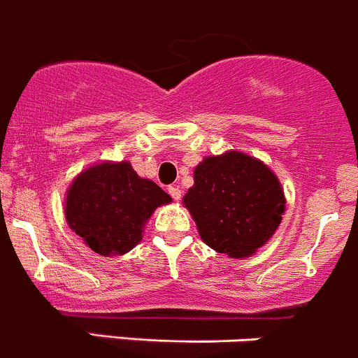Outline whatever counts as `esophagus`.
Segmentation results:
<instances>
[{
  "label": "esophagus",
  "mask_w": 358,
  "mask_h": 358,
  "mask_svg": "<svg viewBox=\"0 0 358 358\" xmlns=\"http://www.w3.org/2000/svg\"><path fill=\"white\" fill-rule=\"evenodd\" d=\"M169 193H171V196L174 198V200H180V189L178 186H171L169 187Z\"/></svg>",
  "instance_id": "esophagus-1"
}]
</instances>
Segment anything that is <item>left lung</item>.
I'll return each mask as SVG.
<instances>
[{
  "instance_id": "left-lung-1",
  "label": "left lung",
  "mask_w": 358,
  "mask_h": 358,
  "mask_svg": "<svg viewBox=\"0 0 358 358\" xmlns=\"http://www.w3.org/2000/svg\"><path fill=\"white\" fill-rule=\"evenodd\" d=\"M182 201L201 240L229 257H247L263 247L285 210L277 176L238 151L205 158Z\"/></svg>"
}]
</instances>
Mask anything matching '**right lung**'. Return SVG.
I'll use <instances>...</instances> for the list:
<instances>
[{"label":"right lung","mask_w":358,"mask_h":358,"mask_svg":"<svg viewBox=\"0 0 358 358\" xmlns=\"http://www.w3.org/2000/svg\"><path fill=\"white\" fill-rule=\"evenodd\" d=\"M169 201L171 194L153 180L139 178L129 162L101 164L71 184L66 219L94 252L116 256L141 242L144 222Z\"/></svg>","instance_id":"right-lung-1"}]
</instances>
